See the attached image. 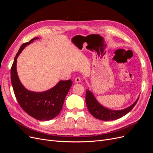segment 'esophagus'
Wrapping results in <instances>:
<instances>
[{
  "label": "esophagus",
  "mask_w": 153,
  "mask_h": 153,
  "mask_svg": "<svg viewBox=\"0 0 153 153\" xmlns=\"http://www.w3.org/2000/svg\"><path fill=\"white\" fill-rule=\"evenodd\" d=\"M80 81H81V80L79 77H76L75 79V83H79V82H80Z\"/></svg>",
  "instance_id": "esophagus-1"
}]
</instances>
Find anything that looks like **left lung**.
<instances>
[{"instance_id":"obj_1","label":"left lung","mask_w":153,"mask_h":153,"mask_svg":"<svg viewBox=\"0 0 153 153\" xmlns=\"http://www.w3.org/2000/svg\"><path fill=\"white\" fill-rule=\"evenodd\" d=\"M139 97L131 105L128 107L119 110H111L101 105L94 97L92 92L87 89L85 94V102L90 113L95 118L102 121H113L123 117L133 109L137 104Z\"/></svg>"}]
</instances>
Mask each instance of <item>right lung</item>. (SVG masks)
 Segmentation results:
<instances>
[{
	"label": "right lung",
	"mask_w": 153,
	"mask_h": 153,
	"mask_svg": "<svg viewBox=\"0 0 153 153\" xmlns=\"http://www.w3.org/2000/svg\"><path fill=\"white\" fill-rule=\"evenodd\" d=\"M38 39L34 38L21 46L11 69V79L14 93L22 109L37 120L48 121L61 112L73 82L71 80H60L53 87L43 92L30 91L22 85L16 71L17 58L27 45Z\"/></svg>",
	"instance_id": "1"
}]
</instances>
